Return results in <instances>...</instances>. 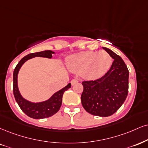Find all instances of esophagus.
Returning <instances> with one entry per match:
<instances>
[{
	"mask_svg": "<svg viewBox=\"0 0 148 148\" xmlns=\"http://www.w3.org/2000/svg\"><path fill=\"white\" fill-rule=\"evenodd\" d=\"M78 82H79V81H78L77 79H72V80H71V84H72V85H75V84L78 83Z\"/></svg>",
	"mask_w": 148,
	"mask_h": 148,
	"instance_id": "1",
	"label": "esophagus"
}]
</instances>
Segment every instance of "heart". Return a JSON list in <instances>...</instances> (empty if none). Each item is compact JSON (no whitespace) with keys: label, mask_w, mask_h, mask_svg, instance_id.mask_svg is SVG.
<instances>
[{"label":"heart","mask_w":148,"mask_h":148,"mask_svg":"<svg viewBox=\"0 0 148 148\" xmlns=\"http://www.w3.org/2000/svg\"><path fill=\"white\" fill-rule=\"evenodd\" d=\"M112 63V57L105 51H86L71 57L68 65L71 71L81 73L85 79H95L106 73Z\"/></svg>","instance_id":"b5f03b06"}]
</instances>
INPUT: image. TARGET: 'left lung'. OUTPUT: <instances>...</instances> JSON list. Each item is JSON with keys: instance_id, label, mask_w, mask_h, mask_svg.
I'll return each mask as SVG.
<instances>
[{"instance_id": "1", "label": "left lung", "mask_w": 148, "mask_h": 148, "mask_svg": "<svg viewBox=\"0 0 148 148\" xmlns=\"http://www.w3.org/2000/svg\"><path fill=\"white\" fill-rule=\"evenodd\" d=\"M114 59L110 69L99 79L83 81L81 101L84 108L92 115L108 116L121 106L128 93L129 71L122 58L103 48Z\"/></svg>"}]
</instances>
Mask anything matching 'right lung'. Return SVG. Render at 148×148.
Returning a JSON list of instances; mask_svg holds the SVG:
<instances>
[{
  "label": "right lung",
  "instance_id": "right-lung-1",
  "mask_svg": "<svg viewBox=\"0 0 148 148\" xmlns=\"http://www.w3.org/2000/svg\"><path fill=\"white\" fill-rule=\"evenodd\" d=\"M52 53H54V52L49 50L30 53L27 55V56H25L23 58H22L21 61L16 65V68L14 69V74H13V81H14L13 92H14V97H15L16 101L18 103L19 107L21 108L22 111L31 118L36 119L48 118L49 116L53 115L56 112H58V111L60 110V107H61L64 92L66 90H68L69 88H70L71 86V84L69 83L64 88L56 92L49 100H47L46 101L41 102V103H34L27 101V100L23 99V97L20 94L18 88L17 77L18 71H19V69H21L22 65L27 60L34 57L51 58Z\"/></svg>",
  "mask_w": 148,
  "mask_h": 148
}]
</instances>
